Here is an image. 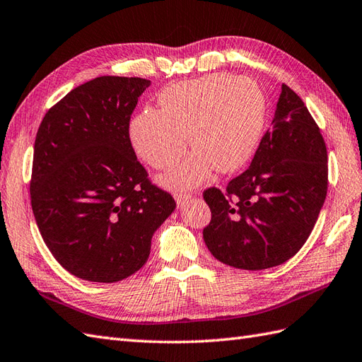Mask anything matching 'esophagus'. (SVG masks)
Returning <instances> with one entry per match:
<instances>
[{
  "label": "esophagus",
  "instance_id": "34e87169",
  "mask_svg": "<svg viewBox=\"0 0 362 362\" xmlns=\"http://www.w3.org/2000/svg\"><path fill=\"white\" fill-rule=\"evenodd\" d=\"M174 197H175V202H177L179 208H182L185 204H187V202L191 200V194H182V192L180 194H175Z\"/></svg>",
  "mask_w": 362,
  "mask_h": 362
}]
</instances>
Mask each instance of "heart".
I'll return each instance as SVG.
<instances>
[{
    "instance_id": "obj_1",
    "label": "heart",
    "mask_w": 362,
    "mask_h": 362,
    "mask_svg": "<svg viewBox=\"0 0 362 362\" xmlns=\"http://www.w3.org/2000/svg\"><path fill=\"white\" fill-rule=\"evenodd\" d=\"M160 109L146 107L129 126L137 156L158 170L179 162L187 143L192 154L165 175L171 188H192L209 168L233 173L255 153L265 120V98L257 83L228 74H209L166 86Z\"/></svg>"
}]
</instances>
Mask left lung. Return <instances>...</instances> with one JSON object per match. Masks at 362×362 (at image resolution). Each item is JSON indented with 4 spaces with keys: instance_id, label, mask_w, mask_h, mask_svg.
I'll list each match as a JSON object with an SVG mask.
<instances>
[{
    "instance_id": "8db88e82",
    "label": "left lung",
    "mask_w": 362,
    "mask_h": 362,
    "mask_svg": "<svg viewBox=\"0 0 362 362\" xmlns=\"http://www.w3.org/2000/svg\"><path fill=\"white\" fill-rule=\"evenodd\" d=\"M327 148L307 106L282 85L272 128L245 173L226 192L204 199L211 222L204 239L221 262L265 270L287 262L304 245L327 196Z\"/></svg>"
}]
</instances>
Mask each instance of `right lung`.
<instances>
[{"mask_svg":"<svg viewBox=\"0 0 362 362\" xmlns=\"http://www.w3.org/2000/svg\"><path fill=\"white\" fill-rule=\"evenodd\" d=\"M146 78L105 75L72 89L41 122L30 182L32 211L64 270L90 282L139 272L175 209L146 179L129 140Z\"/></svg>","mask_w":362,"mask_h":362,"instance_id":"add662e5","label":"right lung"}]
</instances>
